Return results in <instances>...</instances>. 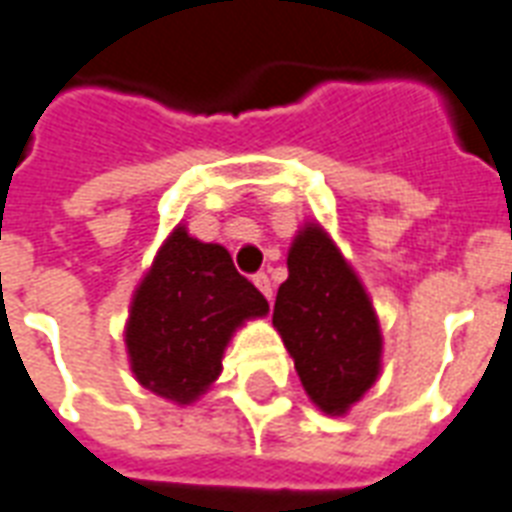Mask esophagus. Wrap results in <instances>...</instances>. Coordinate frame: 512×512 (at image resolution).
<instances>
[{
  "label": "esophagus",
  "instance_id": "1",
  "mask_svg": "<svg viewBox=\"0 0 512 512\" xmlns=\"http://www.w3.org/2000/svg\"><path fill=\"white\" fill-rule=\"evenodd\" d=\"M253 283H256V288H259L267 299H272V280H269L267 272H256V275H253Z\"/></svg>",
  "mask_w": 512,
  "mask_h": 512
}]
</instances>
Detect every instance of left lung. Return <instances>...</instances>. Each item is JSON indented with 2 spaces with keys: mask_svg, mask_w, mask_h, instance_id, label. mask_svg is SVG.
Segmentation results:
<instances>
[{
  "mask_svg": "<svg viewBox=\"0 0 512 512\" xmlns=\"http://www.w3.org/2000/svg\"><path fill=\"white\" fill-rule=\"evenodd\" d=\"M272 323L304 390L326 414H344L376 382L382 334L374 307L331 237L315 224L293 240Z\"/></svg>",
  "mask_w": 512,
  "mask_h": 512,
  "instance_id": "obj_1",
  "label": "left lung"
}]
</instances>
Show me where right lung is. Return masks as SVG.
Masks as SVG:
<instances>
[{"label": "right lung", "instance_id": "1", "mask_svg": "<svg viewBox=\"0 0 512 512\" xmlns=\"http://www.w3.org/2000/svg\"><path fill=\"white\" fill-rule=\"evenodd\" d=\"M267 310L227 248L200 243L178 227L133 296L125 331L130 368L146 390L192 403L221 374L232 331Z\"/></svg>", "mask_w": 512, "mask_h": 512}]
</instances>
